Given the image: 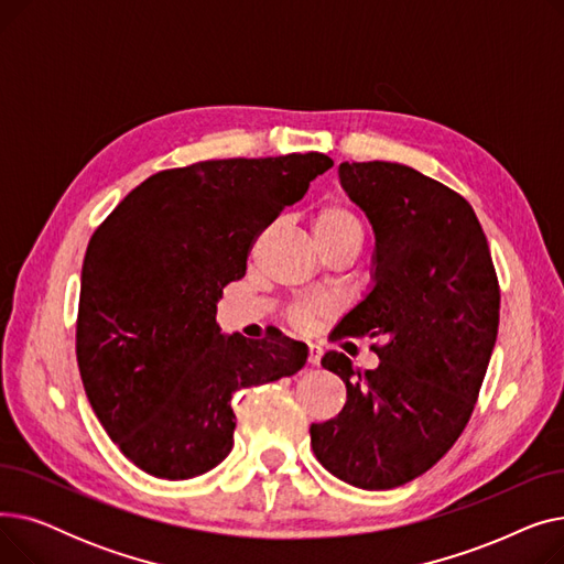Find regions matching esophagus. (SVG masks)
Segmentation results:
<instances>
[{
	"label": "esophagus",
	"mask_w": 564,
	"mask_h": 564,
	"mask_svg": "<svg viewBox=\"0 0 564 564\" xmlns=\"http://www.w3.org/2000/svg\"><path fill=\"white\" fill-rule=\"evenodd\" d=\"M319 361H322V347L319 345H308V364L311 366H319Z\"/></svg>",
	"instance_id": "esophagus-1"
}]
</instances>
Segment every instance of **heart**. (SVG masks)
Here are the masks:
<instances>
[{"instance_id":"1","label":"heart","mask_w":564,"mask_h":564,"mask_svg":"<svg viewBox=\"0 0 564 564\" xmlns=\"http://www.w3.org/2000/svg\"><path fill=\"white\" fill-rule=\"evenodd\" d=\"M311 235L317 249H327L336 245H357L361 247L364 226L357 213L345 203H322L311 213ZM329 313L327 304L319 302H300L290 306L288 322L294 329H308L313 322Z\"/></svg>"}]
</instances>
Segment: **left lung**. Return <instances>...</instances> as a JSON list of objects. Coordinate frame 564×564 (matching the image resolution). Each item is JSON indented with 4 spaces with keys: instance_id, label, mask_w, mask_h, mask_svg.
<instances>
[{
    "instance_id": "obj_1",
    "label": "left lung",
    "mask_w": 564,
    "mask_h": 564,
    "mask_svg": "<svg viewBox=\"0 0 564 564\" xmlns=\"http://www.w3.org/2000/svg\"><path fill=\"white\" fill-rule=\"evenodd\" d=\"M340 183L375 230L372 290L332 340L379 338L375 370L332 349L347 387L336 419L311 425L317 462L359 489L423 476L464 432L498 334L500 288L464 196L395 162H343Z\"/></svg>"
}]
</instances>
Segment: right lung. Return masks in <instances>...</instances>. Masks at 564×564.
Instances as JSON below:
<instances>
[{"label": "right lung", "instance_id": "add662e5", "mask_svg": "<svg viewBox=\"0 0 564 564\" xmlns=\"http://www.w3.org/2000/svg\"><path fill=\"white\" fill-rule=\"evenodd\" d=\"M334 166L322 153L207 160L134 187L86 247L77 366L121 453L162 480L196 478L232 448L235 391L290 377L308 347L279 329L224 336L217 302L256 237Z\"/></svg>", "mask_w": 564, "mask_h": 564}]
</instances>
